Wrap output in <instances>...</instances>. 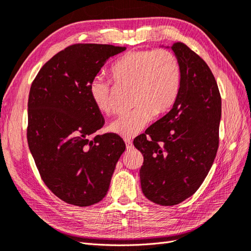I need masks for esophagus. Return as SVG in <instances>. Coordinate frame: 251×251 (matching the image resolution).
I'll return each instance as SVG.
<instances>
[{"label":"esophagus","mask_w":251,"mask_h":251,"mask_svg":"<svg viewBox=\"0 0 251 251\" xmlns=\"http://www.w3.org/2000/svg\"><path fill=\"white\" fill-rule=\"evenodd\" d=\"M125 143H126V149H130V148H132V141H129V140H126V141H125Z\"/></svg>","instance_id":"34e87169"}]
</instances>
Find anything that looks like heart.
Segmentation results:
<instances>
[{"label": "heart", "mask_w": 251, "mask_h": 251, "mask_svg": "<svg viewBox=\"0 0 251 251\" xmlns=\"http://www.w3.org/2000/svg\"><path fill=\"white\" fill-rule=\"evenodd\" d=\"M116 83L132 88L133 108L107 126V131L126 140L137 135L153 115H163L173 107L181 85L180 63L166 49L138 50L122 55L111 66ZM96 108L103 114L114 111L113 87L96 76L88 88Z\"/></svg>", "instance_id": "1"}]
</instances>
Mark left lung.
<instances>
[{"mask_svg":"<svg viewBox=\"0 0 251 251\" xmlns=\"http://www.w3.org/2000/svg\"><path fill=\"white\" fill-rule=\"evenodd\" d=\"M166 48L180 63L179 94L169 113L133 143L144 155L140 171L144 196L155 204L172 206L198 190L214 163L221 98L202 58L182 43Z\"/></svg>","mask_w":251,"mask_h":251,"instance_id":"obj_1","label":"left lung"}]
</instances>
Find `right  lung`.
<instances>
[{
    "label": "right lung",
    "mask_w": 251,
    "mask_h": 251,
    "mask_svg": "<svg viewBox=\"0 0 251 251\" xmlns=\"http://www.w3.org/2000/svg\"><path fill=\"white\" fill-rule=\"evenodd\" d=\"M125 47L76 44L50 59L33 81L27 144L46 186L62 201L90 206L106 196L124 140L97 135L104 118L89 96L90 81Z\"/></svg>",
    "instance_id": "1"
}]
</instances>
